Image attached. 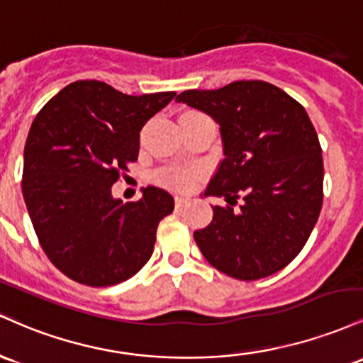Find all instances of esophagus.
I'll use <instances>...</instances> for the list:
<instances>
[{
	"instance_id": "obj_1",
	"label": "esophagus",
	"mask_w": 363,
	"mask_h": 363,
	"mask_svg": "<svg viewBox=\"0 0 363 363\" xmlns=\"http://www.w3.org/2000/svg\"><path fill=\"white\" fill-rule=\"evenodd\" d=\"M186 202H189V199L180 197V195H177V197H174V203H177V207H183Z\"/></svg>"
}]
</instances>
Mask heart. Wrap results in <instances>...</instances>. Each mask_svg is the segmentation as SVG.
Segmentation results:
<instances>
[{
    "label": "heart",
    "mask_w": 363,
    "mask_h": 363,
    "mask_svg": "<svg viewBox=\"0 0 363 363\" xmlns=\"http://www.w3.org/2000/svg\"><path fill=\"white\" fill-rule=\"evenodd\" d=\"M161 182L168 183L171 186H177L180 190H189L194 185L195 174L190 171H180V169H166L161 173Z\"/></svg>",
    "instance_id": "b5f03b06"
}]
</instances>
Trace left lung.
<instances>
[{"label":"left lung","mask_w":363,"mask_h":363,"mask_svg":"<svg viewBox=\"0 0 363 363\" xmlns=\"http://www.w3.org/2000/svg\"><path fill=\"white\" fill-rule=\"evenodd\" d=\"M177 101L213 116L225 147L203 195L228 206H214L211 225L194 233L202 255L242 281L286 267L307 243L324 195L323 149L305 108L262 80L185 91Z\"/></svg>","instance_id":"obj_1"}]
</instances>
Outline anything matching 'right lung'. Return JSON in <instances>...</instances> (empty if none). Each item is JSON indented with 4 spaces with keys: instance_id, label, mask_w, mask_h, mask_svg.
Here are the masks:
<instances>
[{
    "instance_id": "add662e5",
    "label": "right lung",
    "mask_w": 363,
    "mask_h": 363,
    "mask_svg": "<svg viewBox=\"0 0 363 363\" xmlns=\"http://www.w3.org/2000/svg\"><path fill=\"white\" fill-rule=\"evenodd\" d=\"M177 92L128 96L99 80L67 85L38 113L23 150L22 192L48 259L87 286H111L150 259L156 230L173 213L147 186L123 203L111 186L138 157L140 130Z\"/></svg>"
}]
</instances>
